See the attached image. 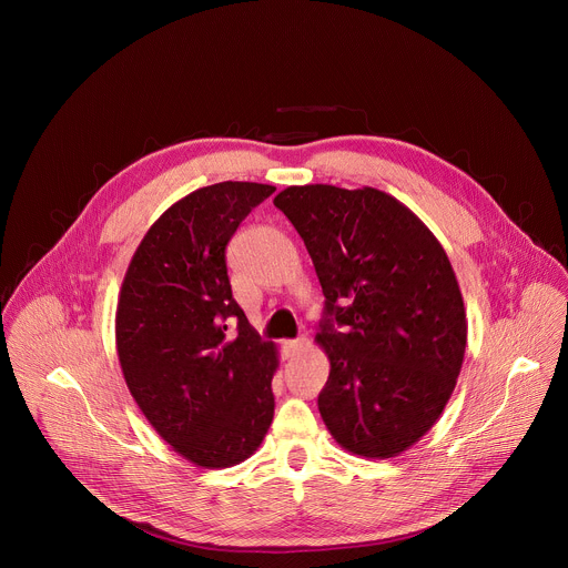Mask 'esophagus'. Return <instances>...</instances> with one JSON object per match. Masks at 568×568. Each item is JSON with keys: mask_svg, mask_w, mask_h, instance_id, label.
<instances>
[{"mask_svg": "<svg viewBox=\"0 0 568 568\" xmlns=\"http://www.w3.org/2000/svg\"><path fill=\"white\" fill-rule=\"evenodd\" d=\"M303 346H305V339H290V342H283V353L285 357H294L303 351Z\"/></svg>", "mask_w": 568, "mask_h": 568, "instance_id": "esophagus-1", "label": "esophagus"}]
</instances>
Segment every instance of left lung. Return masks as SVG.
<instances>
[{"instance_id":"left-lung-1","label":"left lung","mask_w":568,"mask_h":568,"mask_svg":"<svg viewBox=\"0 0 568 568\" xmlns=\"http://www.w3.org/2000/svg\"><path fill=\"white\" fill-rule=\"evenodd\" d=\"M274 204L326 296L314 337L331 362L323 423L355 456L407 452L438 423L465 357V305L443 245L409 206L371 186H287Z\"/></svg>"}]
</instances>
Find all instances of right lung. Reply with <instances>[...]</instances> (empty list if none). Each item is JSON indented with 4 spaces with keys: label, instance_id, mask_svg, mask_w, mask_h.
Segmentation results:
<instances>
[{
    "label": "right lung",
    "instance_id": "obj_1",
    "mask_svg": "<svg viewBox=\"0 0 568 568\" xmlns=\"http://www.w3.org/2000/svg\"><path fill=\"white\" fill-rule=\"evenodd\" d=\"M274 191L220 182L178 200L145 231L121 283L114 331L130 395L197 467L247 460L274 418L278 351L233 301L224 261L237 224Z\"/></svg>",
    "mask_w": 568,
    "mask_h": 568
}]
</instances>
